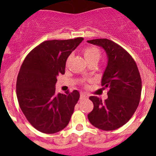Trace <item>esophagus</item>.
Masks as SVG:
<instances>
[{"label": "esophagus", "mask_w": 156, "mask_h": 156, "mask_svg": "<svg viewBox=\"0 0 156 156\" xmlns=\"http://www.w3.org/2000/svg\"><path fill=\"white\" fill-rule=\"evenodd\" d=\"M87 96H86V94H83V93H81V96H80V99H81V100H84V99H85V98H87Z\"/></svg>", "instance_id": "obj_1"}]
</instances>
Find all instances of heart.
Segmentation results:
<instances>
[{
    "label": "heart",
    "instance_id": "1",
    "mask_svg": "<svg viewBox=\"0 0 156 156\" xmlns=\"http://www.w3.org/2000/svg\"><path fill=\"white\" fill-rule=\"evenodd\" d=\"M84 58L87 61L90 59H100V51L98 48L96 47H87L84 50Z\"/></svg>",
    "mask_w": 156,
    "mask_h": 156
}]
</instances>
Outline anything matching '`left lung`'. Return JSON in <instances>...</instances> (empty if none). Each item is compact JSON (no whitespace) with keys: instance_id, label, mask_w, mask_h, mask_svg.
<instances>
[{"instance_id":"8db88e82","label":"left lung","mask_w":156,"mask_h":156,"mask_svg":"<svg viewBox=\"0 0 156 156\" xmlns=\"http://www.w3.org/2000/svg\"><path fill=\"white\" fill-rule=\"evenodd\" d=\"M88 43L104 49L107 66L102 78L103 88H108L104 102L90 97L94 109L87 115L91 125L103 130H114L127 123L139 105L142 81L132 56L120 45L108 39H94Z\"/></svg>"}]
</instances>
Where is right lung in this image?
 <instances>
[{
  "mask_svg": "<svg viewBox=\"0 0 156 156\" xmlns=\"http://www.w3.org/2000/svg\"><path fill=\"white\" fill-rule=\"evenodd\" d=\"M83 37L46 41L26 56L19 72L16 96L29 123L44 133H54L68 125L80 94L75 90L56 94L57 77L65 74L67 58Z\"/></svg>",
  "mask_w": 156,
  "mask_h": 156,
  "instance_id": "right-lung-1",
  "label": "right lung"
}]
</instances>
